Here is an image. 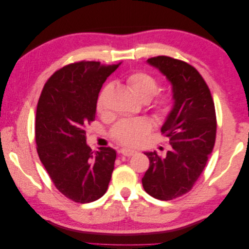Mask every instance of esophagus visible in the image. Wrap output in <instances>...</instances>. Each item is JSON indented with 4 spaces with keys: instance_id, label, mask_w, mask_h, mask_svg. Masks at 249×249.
<instances>
[{
    "instance_id": "obj_1",
    "label": "esophagus",
    "mask_w": 249,
    "mask_h": 249,
    "mask_svg": "<svg viewBox=\"0 0 249 249\" xmlns=\"http://www.w3.org/2000/svg\"><path fill=\"white\" fill-rule=\"evenodd\" d=\"M120 153H122V155H124V156H126V157H131V156H133L135 153V150H133V149H127V148H122L120 149Z\"/></svg>"
}]
</instances>
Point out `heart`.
<instances>
[{
    "label": "heart",
    "instance_id": "heart-1",
    "mask_svg": "<svg viewBox=\"0 0 249 249\" xmlns=\"http://www.w3.org/2000/svg\"><path fill=\"white\" fill-rule=\"evenodd\" d=\"M127 86L134 95L141 102L147 103L157 94L159 90V82L145 71H136L131 73L126 79ZM108 87L105 88L99 96L96 108L102 111L104 108V94ZM155 116L159 119H165L173 108V97L171 94H164L154 104ZM152 131V123L147 118L139 117L134 119H126L119 122L112 131L113 137L119 143L126 146H137L146 138Z\"/></svg>",
    "mask_w": 249,
    "mask_h": 249
}]
</instances>
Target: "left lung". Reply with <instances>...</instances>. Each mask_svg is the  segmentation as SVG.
Wrapping results in <instances>:
<instances>
[{"mask_svg": "<svg viewBox=\"0 0 249 249\" xmlns=\"http://www.w3.org/2000/svg\"><path fill=\"white\" fill-rule=\"evenodd\" d=\"M171 83L173 108L161 132L171 150L164 158L144 153L149 167L142 186L150 196L170 200L189 192L212 154L216 139L214 102L205 80L193 66L167 56L147 59Z\"/></svg>", "mask_w": 249, "mask_h": 249, "instance_id": "1", "label": "left lung"}]
</instances>
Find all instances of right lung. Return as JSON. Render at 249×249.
<instances>
[{
    "mask_svg": "<svg viewBox=\"0 0 249 249\" xmlns=\"http://www.w3.org/2000/svg\"><path fill=\"white\" fill-rule=\"evenodd\" d=\"M118 64L81 61L62 67L49 79L37 104L35 139L39 159L57 189L67 198L87 203L106 193L115 149L93 153L86 127L95 119L105 81Z\"/></svg>",
    "mask_w": 249,
    "mask_h": 249,
    "instance_id": "right-lung-1",
    "label": "right lung"
}]
</instances>
